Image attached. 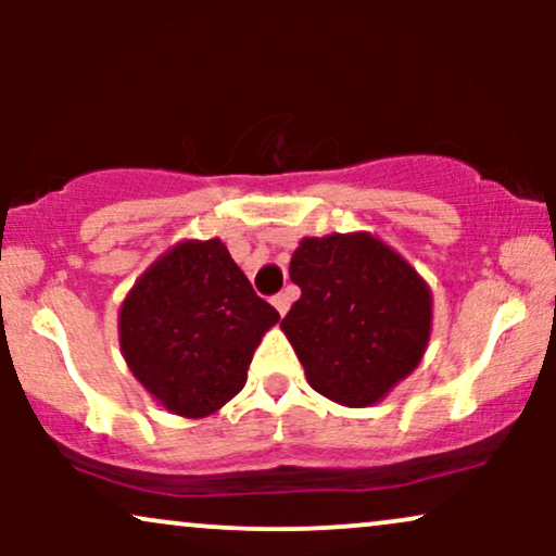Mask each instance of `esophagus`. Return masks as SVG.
Wrapping results in <instances>:
<instances>
[{
    "label": "esophagus",
    "instance_id": "34e87169",
    "mask_svg": "<svg viewBox=\"0 0 556 556\" xmlns=\"http://www.w3.org/2000/svg\"><path fill=\"white\" fill-rule=\"evenodd\" d=\"M290 295H287V292H279V295H274L271 298V303H274V308L279 311V316H285L287 311H290Z\"/></svg>",
    "mask_w": 556,
    "mask_h": 556
}]
</instances>
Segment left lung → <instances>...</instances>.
<instances>
[{
    "instance_id": "8db88e82",
    "label": "left lung",
    "mask_w": 556,
    "mask_h": 556,
    "mask_svg": "<svg viewBox=\"0 0 556 556\" xmlns=\"http://www.w3.org/2000/svg\"><path fill=\"white\" fill-rule=\"evenodd\" d=\"M300 300L282 331L318 394L368 407L413 374L431 337L424 277L368 232L303 238L290 261Z\"/></svg>"
}]
</instances>
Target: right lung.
I'll use <instances>...</instances> for the list:
<instances>
[{
  "label": "right lung",
  "mask_w": 556,
  "mask_h": 556,
  "mask_svg": "<svg viewBox=\"0 0 556 556\" xmlns=\"http://www.w3.org/2000/svg\"><path fill=\"white\" fill-rule=\"evenodd\" d=\"M277 321L225 242L182 240L127 292L119 348L159 405L206 418L245 387L261 337Z\"/></svg>",
  "instance_id": "add662e5"
}]
</instances>
